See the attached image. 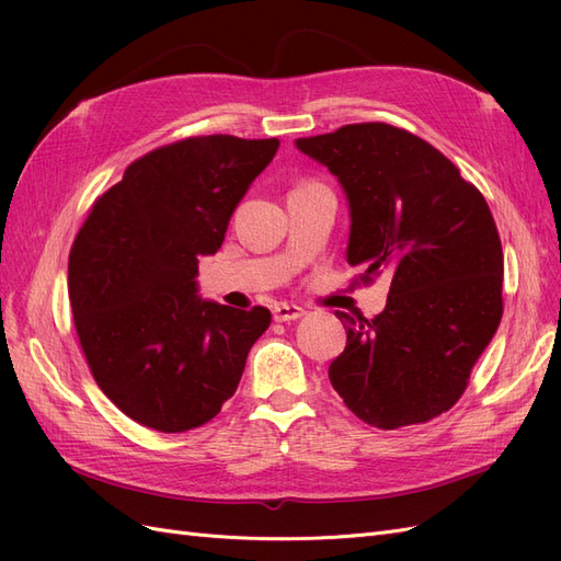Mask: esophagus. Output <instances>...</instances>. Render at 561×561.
I'll use <instances>...</instances> for the list:
<instances>
[{"instance_id": "1", "label": "esophagus", "mask_w": 561, "mask_h": 561, "mask_svg": "<svg viewBox=\"0 0 561 561\" xmlns=\"http://www.w3.org/2000/svg\"><path fill=\"white\" fill-rule=\"evenodd\" d=\"M304 316V309L295 307V304H276L274 307V320L276 322H290Z\"/></svg>"}]
</instances>
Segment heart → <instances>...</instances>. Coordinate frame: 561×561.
<instances>
[{"label": "heart", "instance_id": "obj_1", "mask_svg": "<svg viewBox=\"0 0 561 561\" xmlns=\"http://www.w3.org/2000/svg\"><path fill=\"white\" fill-rule=\"evenodd\" d=\"M313 182H316V180H307V182H299V184H313ZM299 184H297V186H299Z\"/></svg>", "mask_w": 561, "mask_h": 561}]
</instances>
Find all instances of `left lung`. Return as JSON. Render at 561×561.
<instances>
[{
  "label": "left lung",
  "mask_w": 561,
  "mask_h": 561,
  "mask_svg": "<svg viewBox=\"0 0 561 561\" xmlns=\"http://www.w3.org/2000/svg\"><path fill=\"white\" fill-rule=\"evenodd\" d=\"M297 147L330 168L351 206L348 264L390 278L386 309L346 316L330 381L381 431L451 410L503 316V250L478 186L419 135L348 124Z\"/></svg>",
  "instance_id": "obj_1"
}]
</instances>
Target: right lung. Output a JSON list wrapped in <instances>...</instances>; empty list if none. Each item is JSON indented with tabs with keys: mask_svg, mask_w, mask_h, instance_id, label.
Segmentation results:
<instances>
[{
	"mask_svg": "<svg viewBox=\"0 0 561 561\" xmlns=\"http://www.w3.org/2000/svg\"><path fill=\"white\" fill-rule=\"evenodd\" d=\"M278 145L196 135L151 149L95 198L77 233L67 295L83 358L140 426L184 433L217 416L268 328L264 307L201 301L196 274Z\"/></svg>",
	"mask_w": 561,
	"mask_h": 561,
	"instance_id": "right-lung-1",
	"label": "right lung"
}]
</instances>
